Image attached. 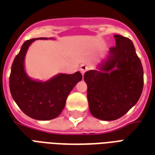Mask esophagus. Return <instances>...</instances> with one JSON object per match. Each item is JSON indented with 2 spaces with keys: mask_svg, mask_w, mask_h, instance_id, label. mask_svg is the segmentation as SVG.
I'll return each instance as SVG.
<instances>
[{
  "mask_svg": "<svg viewBox=\"0 0 155 155\" xmlns=\"http://www.w3.org/2000/svg\"><path fill=\"white\" fill-rule=\"evenodd\" d=\"M88 70H89V67L86 64H81V67H80V71H81L82 74H84L85 73V71H87Z\"/></svg>",
  "mask_w": 155,
  "mask_h": 155,
  "instance_id": "1",
  "label": "esophagus"
}]
</instances>
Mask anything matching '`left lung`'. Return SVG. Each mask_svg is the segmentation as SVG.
<instances>
[{
    "label": "left lung",
    "instance_id": "1",
    "mask_svg": "<svg viewBox=\"0 0 155 155\" xmlns=\"http://www.w3.org/2000/svg\"><path fill=\"white\" fill-rule=\"evenodd\" d=\"M116 46L97 70L86 71L87 98L91 114L99 120H115L136 104L142 94L143 71L133 42L114 35Z\"/></svg>",
    "mask_w": 155,
    "mask_h": 155
}]
</instances>
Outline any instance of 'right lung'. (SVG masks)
<instances>
[{"label":"right lung","instance_id":"right-lung-1","mask_svg":"<svg viewBox=\"0 0 155 155\" xmlns=\"http://www.w3.org/2000/svg\"><path fill=\"white\" fill-rule=\"evenodd\" d=\"M24 42L15 56L10 75V91L13 100L26 115L38 120H50L58 117L65 105L67 96L82 74H58L46 81H35L25 71V58L29 46L35 40ZM51 39V38H50Z\"/></svg>","mask_w":155,"mask_h":155}]
</instances>
